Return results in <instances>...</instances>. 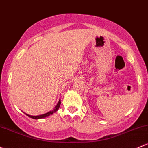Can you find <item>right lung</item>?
<instances>
[{
    "mask_svg": "<svg viewBox=\"0 0 148 148\" xmlns=\"http://www.w3.org/2000/svg\"><path fill=\"white\" fill-rule=\"evenodd\" d=\"M60 104H61V101H60H60H59L58 103L57 104V106H55V108H54V109L52 110V111H50L49 112H48V113H45V114L40 115V116H29V115H28V114H26V115H27V116H28V117H29V118H32V119H43V118H45V117H47V116H50V115L53 114V113H54V112L57 111V110L59 109V108H60Z\"/></svg>",
    "mask_w": 148,
    "mask_h": 148,
    "instance_id": "1",
    "label": "right lung"
}]
</instances>
